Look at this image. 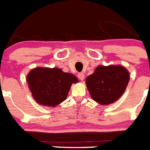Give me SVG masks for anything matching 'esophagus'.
I'll use <instances>...</instances> for the list:
<instances>
[{
  "label": "esophagus",
  "mask_w": 150,
  "mask_h": 150,
  "mask_svg": "<svg viewBox=\"0 0 150 150\" xmlns=\"http://www.w3.org/2000/svg\"><path fill=\"white\" fill-rule=\"evenodd\" d=\"M77 76H78V78H79L80 80H83L85 78V74H83V73H79Z\"/></svg>",
  "instance_id": "1"
}]
</instances>
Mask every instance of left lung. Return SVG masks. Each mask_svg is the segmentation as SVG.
<instances>
[{
    "instance_id": "obj_1",
    "label": "left lung",
    "mask_w": 150,
    "mask_h": 150,
    "mask_svg": "<svg viewBox=\"0 0 150 150\" xmlns=\"http://www.w3.org/2000/svg\"><path fill=\"white\" fill-rule=\"evenodd\" d=\"M129 73L123 66H98L86 79L87 88L94 100L102 105L116 101L125 91Z\"/></svg>"
}]
</instances>
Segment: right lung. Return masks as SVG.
Wrapping results in <instances>:
<instances>
[{
    "label": "right lung",
    "instance_id": "right-lung-1",
    "mask_svg": "<svg viewBox=\"0 0 150 150\" xmlns=\"http://www.w3.org/2000/svg\"><path fill=\"white\" fill-rule=\"evenodd\" d=\"M27 81L38 104L55 107L66 100L72 83L79 80L74 74L63 72L59 68L36 67L28 74Z\"/></svg>",
    "mask_w": 150,
    "mask_h": 150
}]
</instances>
